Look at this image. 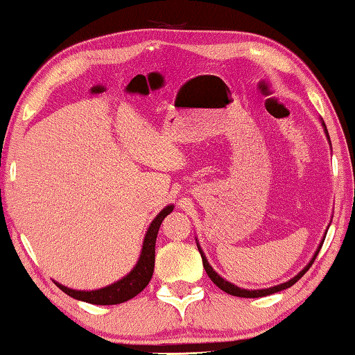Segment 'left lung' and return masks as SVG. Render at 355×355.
Listing matches in <instances>:
<instances>
[{
  "label": "left lung",
  "instance_id": "obj_1",
  "mask_svg": "<svg viewBox=\"0 0 355 355\" xmlns=\"http://www.w3.org/2000/svg\"><path fill=\"white\" fill-rule=\"evenodd\" d=\"M322 125H324V132H325V135H327V138H329V132H327V127H325L324 121H322ZM329 141H330V138H329ZM196 246H198V243H196ZM320 248H322V243H320V246L318 248V250H315L314 257L311 259L309 263H308L306 266H304V268H303L302 271H300L295 277H292L291 281L282 282V284H279V286H275V287H270V288H260V291H248V288H241V287H238V286L232 284V282L225 281V279H223V277H220L219 275H217V272H216L214 270H212V266L208 263V260H206L205 254H203V250L200 249V246H198V250H200V254H201V259H203V266H205L206 272H208V276L211 277V281L214 282V284H216L217 287H219L220 291L227 292V293H230V295H234V297L259 298V297H266V295H271V293L281 292V291H284V288H288V287H292L293 284H295V282L300 279V277H302V276L304 275V272H306V271L311 268V265H313V261L315 260V257H318V254H319Z\"/></svg>",
  "mask_w": 355,
  "mask_h": 355
}]
</instances>
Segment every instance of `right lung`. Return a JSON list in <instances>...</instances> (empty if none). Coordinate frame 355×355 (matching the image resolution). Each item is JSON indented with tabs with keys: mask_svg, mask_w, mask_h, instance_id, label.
<instances>
[{
	"mask_svg": "<svg viewBox=\"0 0 355 355\" xmlns=\"http://www.w3.org/2000/svg\"><path fill=\"white\" fill-rule=\"evenodd\" d=\"M174 206L170 205L166 208L160 211V214L155 217L152 223L147 228L143 249H141V255L138 259V263L135 265V268L128 272L127 276H123L121 281L114 282V284L98 288V291H74V288H68L62 284H55L58 288L67 293V295L73 297L80 302L92 303V304H119L123 302H128L130 298L138 295L143 288L149 284L152 272H154L155 265V241H157V233L165 217L170 214Z\"/></svg>",
	"mask_w": 355,
	"mask_h": 355,
	"instance_id": "obj_1",
	"label": "right lung"
}]
</instances>
